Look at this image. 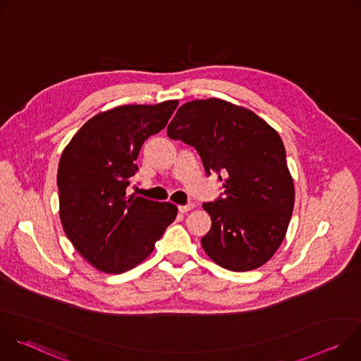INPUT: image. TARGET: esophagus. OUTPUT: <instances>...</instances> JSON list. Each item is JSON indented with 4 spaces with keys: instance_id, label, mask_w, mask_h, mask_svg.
Here are the masks:
<instances>
[{
    "instance_id": "esophagus-1",
    "label": "esophagus",
    "mask_w": 361,
    "mask_h": 361,
    "mask_svg": "<svg viewBox=\"0 0 361 361\" xmlns=\"http://www.w3.org/2000/svg\"><path fill=\"white\" fill-rule=\"evenodd\" d=\"M194 207H195L194 202H188V204H185V205H178V210H180V213H188V212H191Z\"/></svg>"
}]
</instances>
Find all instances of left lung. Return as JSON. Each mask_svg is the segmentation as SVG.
<instances>
[{
  "label": "left lung",
  "mask_w": 361,
  "mask_h": 361,
  "mask_svg": "<svg viewBox=\"0 0 361 361\" xmlns=\"http://www.w3.org/2000/svg\"><path fill=\"white\" fill-rule=\"evenodd\" d=\"M167 134L194 147L205 173L223 183V195L202 204L212 217L201 238L204 251L231 271L266 264L286 237L294 207L279 133L247 109L209 98L181 106Z\"/></svg>",
  "instance_id": "1"
}]
</instances>
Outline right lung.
Wrapping results in <instances>:
<instances>
[{
  "instance_id": "obj_1",
  "label": "right lung",
  "mask_w": 361,
  "mask_h": 361,
  "mask_svg": "<svg viewBox=\"0 0 361 361\" xmlns=\"http://www.w3.org/2000/svg\"><path fill=\"white\" fill-rule=\"evenodd\" d=\"M178 106H121L88 120L64 148L57 174L63 228L97 270L120 274L152 252L176 220L173 202L127 195L144 141L160 133Z\"/></svg>"
}]
</instances>
